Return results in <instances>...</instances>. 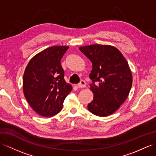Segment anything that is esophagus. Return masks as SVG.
Returning <instances> with one entry per match:
<instances>
[{
	"instance_id": "obj_1",
	"label": "esophagus",
	"mask_w": 156,
	"mask_h": 156,
	"mask_svg": "<svg viewBox=\"0 0 156 156\" xmlns=\"http://www.w3.org/2000/svg\"><path fill=\"white\" fill-rule=\"evenodd\" d=\"M86 85V83L84 80H81L80 82L78 84V87H80V88H82V87H85Z\"/></svg>"
}]
</instances>
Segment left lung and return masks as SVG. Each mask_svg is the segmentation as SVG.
Instances as JSON below:
<instances>
[{
	"instance_id": "1",
	"label": "left lung",
	"mask_w": 156,
	"mask_h": 156,
	"mask_svg": "<svg viewBox=\"0 0 156 156\" xmlns=\"http://www.w3.org/2000/svg\"><path fill=\"white\" fill-rule=\"evenodd\" d=\"M92 62L90 78L92 101L87 105L91 113L107 117L115 113L129 96L133 76L126 58L116 47L95 45L79 47Z\"/></svg>"
}]
</instances>
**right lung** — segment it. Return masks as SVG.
I'll list each match as a JSON object with an SVG mask.
<instances>
[{"instance_id": "1", "label": "right lung", "mask_w": 156, "mask_h": 156, "mask_svg": "<svg viewBox=\"0 0 156 156\" xmlns=\"http://www.w3.org/2000/svg\"><path fill=\"white\" fill-rule=\"evenodd\" d=\"M68 46H53L35 55L26 68L23 90L30 107L43 117H51L62 108L73 90L64 79L61 60Z\"/></svg>"}]
</instances>
